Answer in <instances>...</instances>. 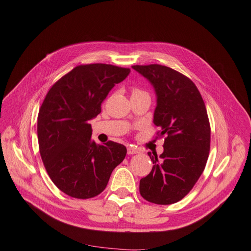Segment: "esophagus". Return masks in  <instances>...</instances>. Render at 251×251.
Wrapping results in <instances>:
<instances>
[{
    "mask_svg": "<svg viewBox=\"0 0 251 251\" xmlns=\"http://www.w3.org/2000/svg\"><path fill=\"white\" fill-rule=\"evenodd\" d=\"M127 152H128V155H134V154H138L139 151L133 147H129L127 149Z\"/></svg>",
    "mask_w": 251,
    "mask_h": 251,
    "instance_id": "obj_1",
    "label": "esophagus"
}]
</instances>
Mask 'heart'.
Masks as SVG:
<instances>
[{
  "label": "heart",
  "mask_w": 251,
  "mask_h": 251,
  "mask_svg": "<svg viewBox=\"0 0 251 251\" xmlns=\"http://www.w3.org/2000/svg\"><path fill=\"white\" fill-rule=\"evenodd\" d=\"M138 92H143V91H140V90L137 89V88H134V89L132 90V94H133V93H138Z\"/></svg>",
  "instance_id": "b5f03b06"
}]
</instances>
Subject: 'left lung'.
Segmentation results:
<instances>
[{
	"label": "left lung",
	"instance_id": "obj_1",
	"mask_svg": "<svg viewBox=\"0 0 251 251\" xmlns=\"http://www.w3.org/2000/svg\"><path fill=\"white\" fill-rule=\"evenodd\" d=\"M154 86L157 134L166 135L164 151L151 156L152 168L139 181V193L160 205L176 203L188 195L206 166L210 150V124L197 87L187 75L161 64L133 65Z\"/></svg>",
	"mask_w": 251,
	"mask_h": 251
}]
</instances>
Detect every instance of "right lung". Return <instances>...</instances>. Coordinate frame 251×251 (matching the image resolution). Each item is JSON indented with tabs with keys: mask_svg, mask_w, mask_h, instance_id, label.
<instances>
[{
	"mask_svg": "<svg viewBox=\"0 0 251 251\" xmlns=\"http://www.w3.org/2000/svg\"><path fill=\"white\" fill-rule=\"evenodd\" d=\"M130 69L112 64H81L53 84L38 115L40 154L53 183L64 194L89 199L106 187L113 170L121 163L125 146L91 138V119Z\"/></svg>",
	"mask_w": 251,
	"mask_h": 251,
	"instance_id": "add662e5",
	"label": "right lung"
}]
</instances>
